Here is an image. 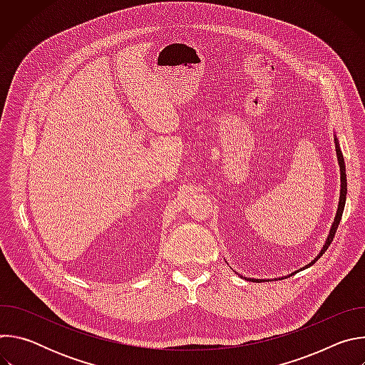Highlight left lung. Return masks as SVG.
<instances>
[{
  "mask_svg": "<svg viewBox=\"0 0 365 365\" xmlns=\"http://www.w3.org/2000/svg\"><path fill=\"white\" fill-rule=\"evenodd\" d=\"M335 148H336V158H338V165H339V172H341V192H339V203H338V210H336V217H335V220H334V224H332V227H331V231H329V235H328V238H327V241H325V245L322 247V250H321V252L312 259V263H309L307 266H304L303 267V270L304 269H307V267H310L312 264H315L318 259L322 257V254L328 250V247L331 245V242L334 241V237H335V232H336V230H338V225H339V221H341V218H342V212H344V206H345V199H346V173H345V162H344V155H342V151H341V148H339V143H338V138H336V135H335ZM302 270V269H300ZM297 273V272H296ZM238 274V273H237ZM240 277H242V276H240ZM245 280H250V282H266V279H263V280H259V279H245ZM282 280V279H280Z\"/></svg>",
  "mask_w": 365,
  "mask_h": 365,
  "instance_id": "1",
  "label": "left lung"
}]
</instances>
